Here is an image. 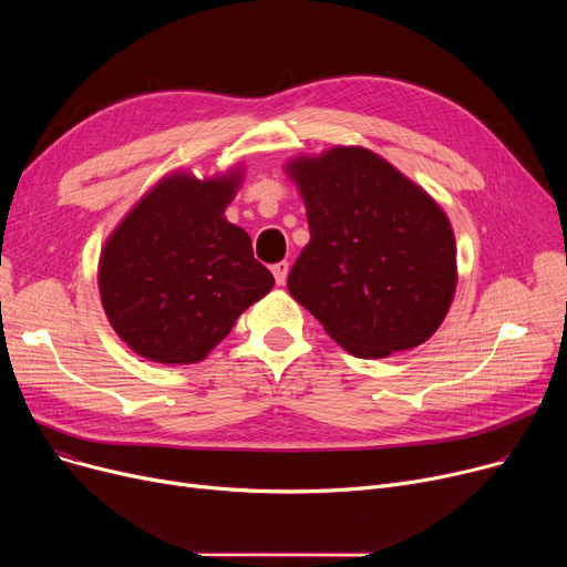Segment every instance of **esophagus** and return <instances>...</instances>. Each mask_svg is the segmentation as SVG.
Instances as JSON below:
<instances>
[{
  "label": "esophagus",
  "instance_id": "esophagus-1",
  "mask_svg": "<svg viewBox=\"0 0 567 567\" xmlns=\"http://www.w3.org/2000/svg\"><path fill=\"white\" fill-rule=\"evenodd\" d=\"M271 271H274V276H276V282H278V285H285V282H287V274H289V264H287V261H278V264L271 268Z\"/></svg>",
  "mask_w": 567,
  "mask_h": 567
}]
</instances>
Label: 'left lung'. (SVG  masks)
Returning <instances> with one entry per match:
<instances>
[{"mask_svg": "<svg viewBox=\"0 0 567 567\" xmlns=\"http://www.w3.org/2000/svg\"><path fill=\"white\" fill-rule=\"evenodd\" d=\"M310 244L287 289L344 351L385 359L430 340L457 287L453 225L439 202L365 146L296 156Z\"/></svg>", "mask_w": 567, "mask_h": 567, "instance_id": "8db88e82", "label": "left lung"}]
</instances>
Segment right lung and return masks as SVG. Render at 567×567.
Listing matches in <instances>:
<instances>
[{
    "mask_svg": "<svg viewBox=\"0 0 567 567\" xmlns=\"http://www.w3.org/2000/svg\"><path fill=\"white\" fill-rule=\"evenodd\" d=\"M244 169L234 165L204 178L169 172L105 238L101 303L114 333L142 359L204 361L236 319L274 289L248 231L225 218Z\"/></svg>",
    "mask_w": 567,
    "mask_h": 567,
    "instance_id": "obj_1",
    "label": "right lung"
}]
</instances>
